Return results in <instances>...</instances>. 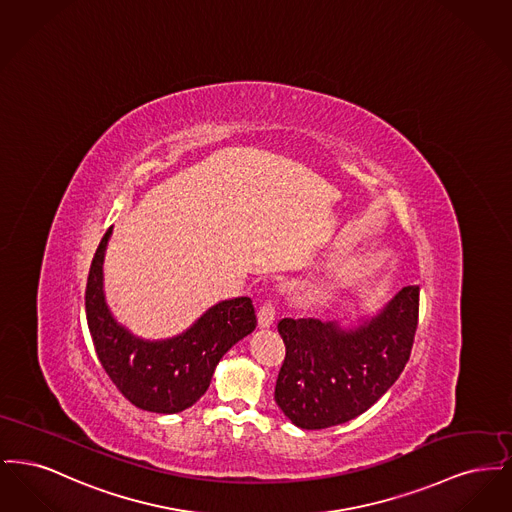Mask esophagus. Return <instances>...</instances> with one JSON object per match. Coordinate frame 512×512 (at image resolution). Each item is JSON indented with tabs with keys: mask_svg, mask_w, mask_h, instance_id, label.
Masks as SVG:
<instances>
[{
	"mask_svg": "<svg viewBox=\"0 0 512 512\" xmlns=\"http://www.w3.org/2000/svg\"><path fill=\"white\" fill-rule=\"evenodd\" d=\"M259 326L261 328H270L274 324V318H276V309L272 303H265L261 309H259Z\"/></svg>",
	"mask_w": 512,
	"mask_h": 512,
	"instance_id": "esophagus-1",
	"label": "esophagus"
}]
</instances>
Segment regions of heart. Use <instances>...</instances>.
Segmentation results:
<instances>
[{"label": "heart", "instance_id": "heart-1", "mask_svg": "<svg viewBox=\"0 0 512 512\" xmlns=\"http://www.w3.org/2000/svg\"><path fill=\"white\" fill-rule=\"evenodd\" d=\"M349 278H351V272H349V270H338L330 282H334V284H343V282H347Z\"/></svg>", "mask_w": 512, "mask_h": 512}]
</instances>
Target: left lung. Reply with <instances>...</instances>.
Wrapping results in <instances>:
<instances>
[{
  "instance_id": "left-lung-1",
  "label": "left lung",
  "mask_w": 512,
  "mask_h": 512,
  "mask_svg": "<svg viewBox=\"0 0 512 512\" xmlns=\"http://www.w3.org/2000/svg\"><path fill=\"white\" fill-rule=\"evenodd\" d=\"M418 286H407L351 328L317 318H282L286 359L274 399L303 430H322L368 411L390 390L411 357Z\"/></svg>"
}]
</instances>
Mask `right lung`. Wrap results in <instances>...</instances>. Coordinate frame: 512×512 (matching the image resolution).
I'll use <instances>...</instances> for the list:
<instances>
[{
  "label": "right lung",
  "instance_id": "obj_1",
  "mask_svg": "<svg viewBox=\"0 0 512 512\" xmlns=\"http://www.w3.org/2000/svg\"><path fill=\"white\" fill-rule=\"evenodd\" d=\"M113 228L105 232L86 284V318L99 363L122 395L149 413L174 414L207 391L222 355L257 326L249 297L226 299L167 340H144L124 328L103 293V257Z\"/></svg>",
  "mask_w": 512,
  "mask_h": 512
}]
</instances>
